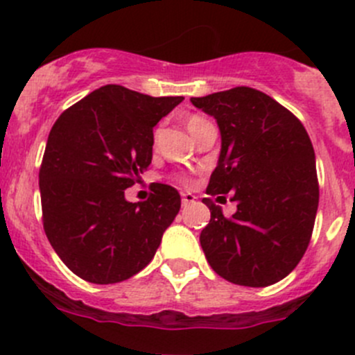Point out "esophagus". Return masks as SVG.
<instances>
[{
    "mask_svg": "<svg viewBox=\"0 0 355 355\" xmlns=\"http://www.w3.org/2000/svg\"><path fill=\"white\" fill-rule=\"evenodd\" d=\"M193 200H196V196H192V193H190V192L182 193V206H184V207L190 206V204H192Z\"/></svg>",
    "mask_w": 355,
    "mask_h": 355,
    "instance_id": "34e87169",
    "label": "esophagus"
}]
</instances>
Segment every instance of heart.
I'll return each mask as SVG.
<instances>
[{"instance_id":"heart-1","label":"heart","mask_w":355,"mask_h":355,"mask_svg":"<svg viewBox=\"0 0 355 355\" xmlns=\"http://www.w3.org/2000/svg\"><path fill=\"white\" fill-rule=\"evenodd\" d=\"M206 124H209V122L202 117V115L192 114L187 119V128H189V130L192 134L196 132L197 129H200V128H202V125H206ZM175 180H177L178 184L185 185V187H192V185H193V178L190 177L189 173H177V175H175Z\"/></svg>"}]
</instances>
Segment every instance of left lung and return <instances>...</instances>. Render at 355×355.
<instances>
[{
  "mask_svg": "<svg viewBox=\"0 0 355 355\" xmlns=\"http://www.w3.org/2000/svg\"><path fill=\"white\" fill-rule=\"evenodd\" d=\"M190 102L212 115L221 130V155L206 192H231L233 216L202 199L211 221L200 246L218 275L238 286L275 284L303 259L318 209L315 151L300 119L250 87Z\"/></svg>",
  "mask_w": 355,
  "mask_h": 355,
  "instance_id": "obj_1",
  "label": "left lung"
}]
</instances>
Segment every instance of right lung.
I'll list each match as a JSON object with an SVG mask.
<instances>
[{"label":"right lung","instance_id":"obj_1","mask_svg":"<svg viewBox=\"0 0 355 355\" xmlns=\"http://www.w3.org/2000/svg\"><path fill=\"white\" fill-rule=\"evenodd\" d=\"M184 96H149L105 85L59 115L39 170L47 240L78 277L115 284L151 262L180 211V196L158 184L128 202L153 158V128Z\"/></svg>","mask_w":355,"mask_h":355}]
</instances>
